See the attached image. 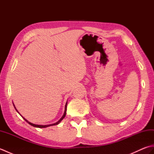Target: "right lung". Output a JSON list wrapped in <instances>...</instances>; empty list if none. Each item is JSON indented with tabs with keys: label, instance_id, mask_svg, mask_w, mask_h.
Wrapping results in <instances>:
<instances>
[{
	"label": "right lung",
	"instance_id": "1",
	"mask_svg": "<svg viewBox=\"0 0 154 154\" xmlns=\"http://www.w3.org/2000/svg\"><path fill=\"white\" fill-rule=\"evenodd\" d=\"M67 102L66 103V104H65V112H64V114H63V116H62L61 119H60V120H59V121H57V122H55V123H54V124H48V125H38V124H32V123H31V122H29V121H28L26 119H25L24 117L23 116H22L23 119H24L26 121V122L29 124H30L31 126H34V127H36V128H46V127H48V126H54V125H57V124H58L59 123H60L61 121L63 120V119H64V117L65 116V115H66V111H67ZM14 108H15V106H14ZM15 109H16V110L18 112V110H17V109H16L15 108ZM19 113V112H18Z\"/></svg>",
	"mask_w": 154,
	"mask_h": 154
}]
</instances>
